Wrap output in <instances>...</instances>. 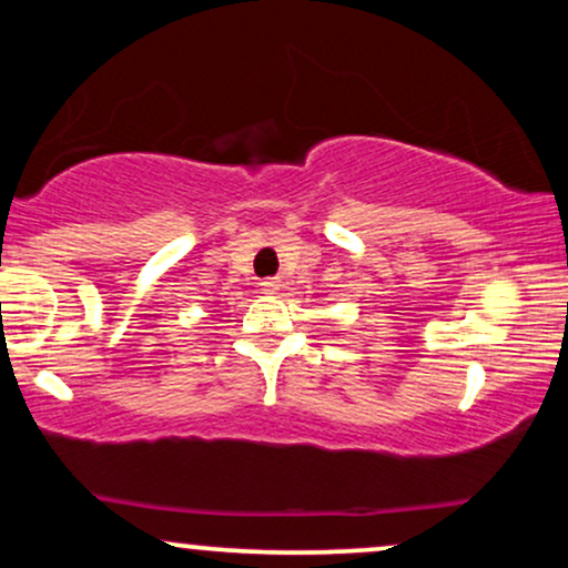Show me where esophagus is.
Wrapping results in <instances>:
<instances>
[{
	"label": "esophagus",
	"mask_w": 568,
	"mask_h": 568,
	"mask_svg": "<svg viewBox=\"0 0 568 568\" xmlns=\"http://www.w3.org/2000/svg\"><path fill=\"white\" fill-rule=\"evenodd\" d=\"M258 285H262L264 293H277L280 285H283V283H280V277H264Z\"/></svg>",
	"instance_id": "esophagus-1"
}]
</instances>
